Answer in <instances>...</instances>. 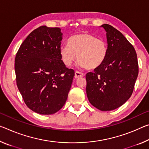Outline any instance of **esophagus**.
Wrapping results in <instances>:
<instances>
[{"label": "esophagus", "mask_w": 149, "mask_h": 149, "mask_svg": "<svg viewBox=\"0 0 149 149\" xmlns=\"http://www.w3.org/2000/svg\"><path fill=\"white\" fill-rule=\"evenodd\" d=\"M84 76V74L83 73L81 72H79L78 71H76V72H75V78H80V77H82Z\"/></svg>", "instance_id": "1"}]
</instances>
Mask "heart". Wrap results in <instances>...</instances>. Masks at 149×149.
Masks as SVG:
<instances>
[{"mask_svg": "<svg viewBox=\"0 0 149 149\" xmlns=\"http://www.w3.org/2000/svg\"><path fill=\"white\" fill-rule=\"evenodd\" d=\"M107 54V42L87 32L70 37L68 44L60 48L61 60L66 66L72 65L77 56L78 65L88 70L96 69L102 65Z\"/></svg>", "mask_w": 149, "mask_h": 149, "instance_id": "heart-1", "label": "heart"}]
</instances>
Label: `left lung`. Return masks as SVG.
I'll use <instances>...</instances> for the list:
<instances>
[{
    "label": "left lung",
    "mask_w": 149,
    "mask_h": 149,
    "mask_svg": "<svg viewBox=\"0 0 149 149\" xmlns=\"http://www.w3.org/2000/svg\"><path fill=\"white\" fill-rule=\"evenodd\" d=\"M106 31L108 54L93 72L86 74V93L91 104L103 111L123 105L133 93L139 74L135 49L119 30L109 24Z\"/></svg>",
    "instance_id": "obj_1"
}]
</instances>
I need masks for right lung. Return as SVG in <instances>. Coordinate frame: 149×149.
I'll use <instances>...</instances> for the list:
<instances>
[{
  "label": "right lung",
  "instance_id": "obj_1",
  "mask_svg": "<svg viewBox=\"0 0 149 149\" xmlns=\"http://www.w3.org/2000/svg\"><path fill=\"white\" fill-rule=\"evenodd\" d=\"M60 28L42 26L28 35L16 53V85L33 111L51 115L64 105L75 75L61 60Z\"/></svg>",
  "mask_w": 149,
  "mask_h": 149
}]
</instances>
